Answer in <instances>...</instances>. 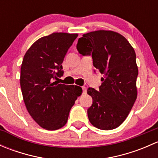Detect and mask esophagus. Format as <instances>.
I'll return each mask as SVG.
<instances>
[{
  "label": "esophagus",
  "instance_id": "obj_1",
  "mask_svg": "<svg viewBox=\"0 0 158 158\" xmlns=\"http://www.w3.org/2000/svg\"><path fill=\"white\" fill-rule=\"evenodd\" d=\"M82 93H83V94H85V93H86V90H87L86 87L82 86Z\"/></svg>",
  "mask_w": 158,
  "mask_h": 158
}]
</instances>
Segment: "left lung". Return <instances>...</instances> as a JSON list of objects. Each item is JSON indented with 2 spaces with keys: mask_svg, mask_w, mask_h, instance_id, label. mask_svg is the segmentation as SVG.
<instances>
[{
  "mask_svg": "<svg viewBox=\"0 0 158 158\" xmlns=\"http://www.w3.org/2000/svg\"><path fill=\"white\" fill-rule=\"evenodd\" d=\"M76 49L82 56H92L93 66L104 76L98 90H87L92 98L87 110L89 122L102 130L118 128L137 98L138 69L133 47L119 33L97 30L79 38Z\"/></svg>",
  "mask_w": 158,
  "mask_h": 158,
  "instance_id": "1",
  "label": "left lung"
}]
</instances>
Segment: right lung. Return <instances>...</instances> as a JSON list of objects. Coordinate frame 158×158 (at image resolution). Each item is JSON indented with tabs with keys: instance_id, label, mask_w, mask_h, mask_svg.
I'll use <instances>...</instances> for the list:
<instances>
[{
	"instance_id": "1",
	"label": "right lung",
	"mask_w": 158,
	"mask_h": 158,
	"mask_svg": "<svg viewBox=\"0 0 158 158\" xmlns=\"http://www.w3.org/2000/svg\"><path fill=\"white\" fill-rule=\"evenodd\" d=\"M78 34L54 33L40 38L27 51L20 70L23 101L33 120L42 128L57 130L66 124L71 108L82 89L59 84L63 63Z\"/></svg>"
}]
</instances>
